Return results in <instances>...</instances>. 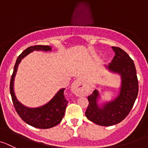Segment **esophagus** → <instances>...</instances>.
<instances>
[{
  "label": "esophagus",
  "mask_w": 148,
  "mask_h": 148,
  "mask_svg": "<svg viewBox=\"0 0 148 148\" xmlns=\"http://www.w3.org/2000/svg\"><path fill=\"white\" fill-rule=\"evenodd\" d=\"M81 87H80V86ZM80 88H79L78 87ZM83 85H82V82L81 79H77L75 82L73 83L72 85V89L74 90V93H75L77 96H81L82 95V88H83Z\"/></svg>",
  "instance_id": "34e87169"
}]
</instances>
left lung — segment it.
Returning a JSON list of instances; mask_svg holds the SVG:
<instances>
[{"instance_id": "8db88e82", "label": "left lung", "mask_w": 148, "mask_h": 148, "mask_svg": "<svg viewBox=\"0 0 148 148\" xmlns=\"http://www.w3.org/2000/svg\"><path fill=\"white\" fill-rule=\"evenodd\" d=\"M115 55L107 66L112 72L121 77L120 93L114 100L99 106V93L95 90L88 97V107L85 116L89 121L103 126H110L119 123L125 119L133 107L139 91L136 71L133 60L124 50L112 47Z\"/></svg>"}]
</instances>
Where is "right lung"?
Returning <instances> with one entry per match:
<instances>
[{
  "instance_id": "1",
  "label": "right lung",
  "mask_w": 148,
  "mask_h": 148,
  "mask_svg": "<svg viewBox=\"0 0 148 148\" xmlns=\"http://www.w3.org/2000/svg\"><path fill=\"white\" fill-rule=\"evenodd\" d=\"M34 50L51 51L52 48L47 45L31 46L27 47L18 56L14 67L13 74L11 78L10 93L15 110L22 120L28 125H32L35 128L46 129V128H52L60 123L64 116L65 110L69 101L65 99V88L60 89L52 98V100H50V101L46 103L45 105L37 108H28L17 100L14 91V80L17 67L22 59L24 58L26 55Z\"/></svg>"
}]
</instances>
